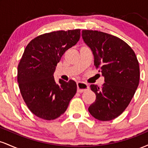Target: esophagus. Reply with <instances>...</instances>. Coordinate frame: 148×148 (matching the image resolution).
<instances>
[{"label":"esophagus","instance_id":"34e87169","mask_svg":"<svg viewBox=\"0 0 148 148\" xmlns=\"http://www.w3.org/2000/svg\"><path fill=\"white\" fill-rule=\"evenodd\" d=\"M89 89V86L87 84L84 82L79 81L77 82V92H83Z\"/></svg>","mask_w":148,"mask_h":148}]
</instances>
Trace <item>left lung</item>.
I'll return each mask as SVG.
<instances>
[{
  "label": "left lung",
  "mask_w": 148,
  "mask_h": 148,
  "mask_svg": "<svg viewBox=\"0 0 148 148\" xmlns=\"http://www.w3.org/2000/svg\"><path fill=\"white\" fill-rule=\"evenodd\" d=\"M81 35L105 81L101 88L90 86L96 99L88 111L95 119L109 121L123 113L135 94L140 79L138 60L132 49L118 37L89 30H82Z\"/></svg>",
  "instance_id": "8db88e82"
}]
</instances>
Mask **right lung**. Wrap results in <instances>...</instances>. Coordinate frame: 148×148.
<instances>
[{
	"mask_svg": "<svg viewBox=\"0 0 148 148\" xmlns=\"http://www.w3.org/2000/svg\"><path fill=\"white\" fill-rule=\"evenodd\" d=\"M80 29L58 30L32 40L18 66L20 92L30 111L44 120H55L67 110L77 90L76 82L53 77L64 53L79 42Z\"/></svg>",
	"mask_w": 148,
	"mask_h": 148,
	"instance_id": "1",
	"label": "right lung"
}]
</instances>
